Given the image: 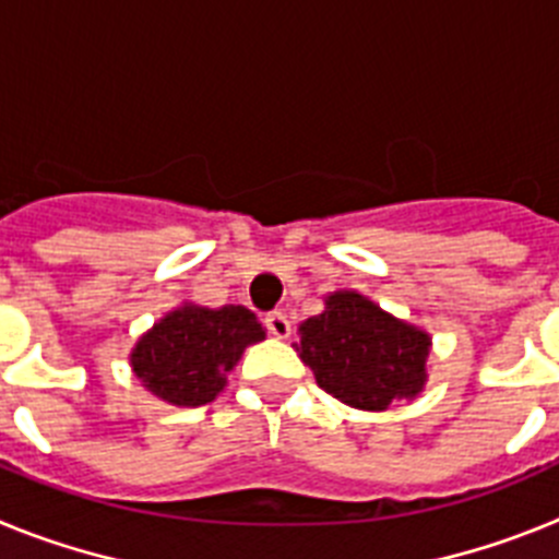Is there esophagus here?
<instances>
[{"instance_id":"1","label":"esophagus","mask_w":559,"mask_h":559,"mask_svg":"<svg viewBox=\"0 0 559 559\" xmlns=\"http://www.w3.org/2000/svg\"><path fill=\"white\" fill-rule=\"evenodd\" d=\"M265 328H269V333L274 335V338H288L290 335V322L283 310H274V313L265 316Z\"/></svg>"}]
</instances>
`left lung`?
Wrapping results in <instances>:
<instances>
[{
  "mask_svg": "<svg viewBox=\"0 0 559 559\" xmlns=\"http://www.w3.org/2000/svg\"><path fill=\"white\" fill-rule=\"evenodd\" d=\"M296 353L335 400L360 412H386L426 389L431 335L358 290H333L322 313L299 324Z\"/></svg>",
  "mask_w": 559,
  "mask_h": 559,
  "instance_id": "obj_1",
  "label": "left lung"
}]
</instances>
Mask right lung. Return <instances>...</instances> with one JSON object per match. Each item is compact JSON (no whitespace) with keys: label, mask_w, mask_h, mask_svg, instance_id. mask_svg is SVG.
<instances>
[{"label":"right lung","mask_w":559,"mask_h":559,"mask_svg":"<svg viewBox=\"0 0 559 559\" xmlns=\"http://www.w3.org/2000/svg\"><path fill=\"white\" fill-rule=\"evenodd\" d=\"M263 338V324L243 305L181 302L140 335L128 364L153 397L195 408L224 392L226 374L246 347Z\"/></svg>","instance_id":"right-lung-1"}]
</instances>
